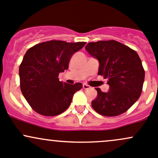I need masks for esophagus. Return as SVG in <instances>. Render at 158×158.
I'll list each match as a JSON object with an SVG mask.
<instances>
[{"mask_svg": "<svg viewBox=\"0 0 158 158\" xmlns=\"http://www.w3.org/2000/svg\"><path fill=\"white\" fill-rule=\"evenodd\" d=\"M82 87H83L84 89H91L90 86H89V85H87V84H83Z\"/></svg>", "mask_w": 158, "mask_h": 158, "instance_id": "1", "label": "esophagus"}]
</instances>
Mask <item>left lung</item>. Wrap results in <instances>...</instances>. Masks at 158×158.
Wrapping results in <instances>:
<instances>
[{
	"label": "left lung",
	"instance_id": "obj_1",
	"mask_svg": "<svg viewBox=\"0 0 158 158\" xmlns=\"http://www.w3.org/2000/svg\"><path fill=\"white\" fill-rule=\"evenodd\" d=\"M85 50L98 60V75L107 79L108 92L97 88L98 95L92 106L98 114L115 117L126 112L139 98L145 70L135 51L117 41L90 42Z\"/></svg>",
	"mask_w": 158,
	"mask_h": 158
}]
</instances>
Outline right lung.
Segmentation results:
<instances>
[{
    "label": "right lung",
    "instance_id": "right-lung-1",
    "mask_svg": "<svg viewBox=\"0 0 158 158\" xmlns=\"http://www.w3.org/2000/svg\"><path fill=\"white\" fill-rule=\"evenodd\" d=\"M85 42L55 41L40 43L26 51L19 66L20 89L31 108L44 116H57L70 104L82 84L60 82L58 75L68 69L74 53Z\"/></svg>",
    "mask_w": 158,
    "mask_h": 158
}]
</instances>
